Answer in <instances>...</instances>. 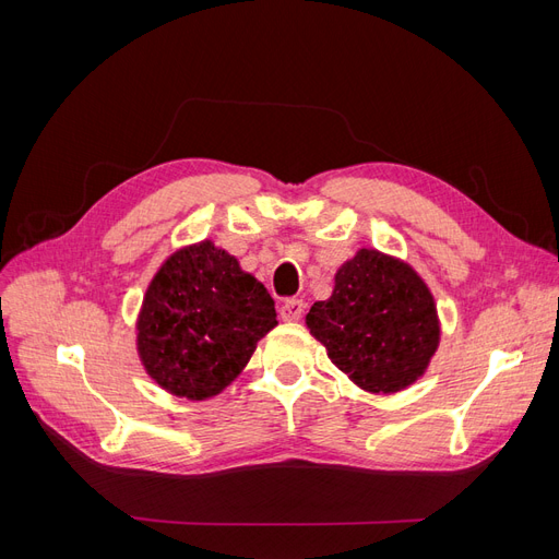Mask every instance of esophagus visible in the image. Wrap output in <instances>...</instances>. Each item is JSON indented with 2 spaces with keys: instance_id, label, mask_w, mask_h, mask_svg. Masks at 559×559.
Wrapping results in <instances>:
<instances>
[{
  "instance_id": "obj_1",
  "label": "esophagus",
  "mask_w": 559,
  "mask_h": 559,
  "mask_svg": "<svg viewBox=\"0 0 559 559\" xmlns=\"http://www.w3.org/2000/svg\"><path fill=\"white\" fill-rule=\"evenodd\" d=\"M302 312H306V302L298 300V298H289L284 300L280 306V317L282 321H298L302 317Z\"/></svg>"
}]
</instances>
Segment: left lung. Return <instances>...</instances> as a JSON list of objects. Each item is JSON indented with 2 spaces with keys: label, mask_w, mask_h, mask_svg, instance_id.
I'll return each mask as SVG.
<instances>
[{
  "label": "left lung",
  "mask_w": 559,
  "mask_h": 559,
  "mask_svg": "<svg viewBox=\"0 0 559 559\" xmlns=\"http://www.w3.org/2000/svg\"><path fill=\"white\" fill-rule=\"evenodd\" d=\"M306 326L331 364L370 394L415 384L441 345L427 282L408 261L370 247L335 270L331 298L314 302Z\"/></svg>",
  "instance_id": "8db88e82"
}]
</instances>
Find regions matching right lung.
I'll return each mask as SVG.
<instances>
[{
  "label": "right lung",
  "mask_w": 559,
  "mask_h": 559,
  "mask_svg": "<svg viewBox=\"0 0 559 559\" xmlns=\"http://www.w3.org/2000/svg\"><path fill=\"white\" fill-rule=\"evenodd\" d=\"M277 326L275 300L212 240L173 251L148 282L134 321L146 376L173 396L205 401L238 378Z\"/></svg>",
  "instance_id": "right-lung-1"
}]
</instances>
